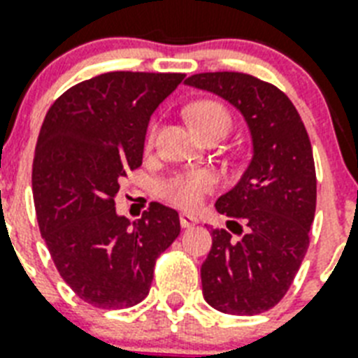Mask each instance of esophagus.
<instances>
[{
    "instance_id": "esophagus-1",
    "label": "esophagus",
    "mask_w": 358,
    "mask_h": 358,
    "mask_svg": "<svg viewBox=\"0 0 358 358\" xmlns=\"http://www.w3.org/2000/svg\"><path fill=\"white\" fill-rule=\"evenodd\" d=\"M199 223V217L197 215H193V214H180V225L184 229L187 227H193V225H197Z\"/></svg>"
}]
</instances>
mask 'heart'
Instances as JSON below:
<instances>
[{
  "label": "heart",
  "instance_id": "obj_1",
  "mask_svg": "<svg viewBox=\"0 0 358 358\" xmlns=\"http://www.w3.org/2000/svg\"><path fill=\"white\" fill-rule=\"evenodd\" d=\"M187 118L195 131L206 129L210 125H225L229 129L231 125L227 110L214 101H201L191 105L187 108ZM214 184V176L206 171H189L163 180L157 185V193L161 199H165L167 203L178 208L193 210L203 203L204 195L212 191Z\"/></svg>",
  "mask_w": 358,
  "mask_h": 358
}]
</instances>
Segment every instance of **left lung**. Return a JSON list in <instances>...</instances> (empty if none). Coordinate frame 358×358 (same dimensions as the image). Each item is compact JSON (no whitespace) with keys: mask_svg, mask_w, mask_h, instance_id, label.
Instances as JSON below:
<instances>
[{"mask_svg":"<svg viewBox=\"0 0 358 358\" xmlns=\"http://www.w3.org/2000/svg\"><path fill=\"white\" fill-rule=\"evenodd\" d=\"M185 84L233 105L252 136L248 167L215 201L238 238L212 229L204 300L231 315L263 313L287 293L310 244L317 182L306 127L287 95L252 75L199 73Z\"/></svg>","mask_w":358,"mask_h":358,"instance_id":"obj_1","label":"left lung"}]
</instances>
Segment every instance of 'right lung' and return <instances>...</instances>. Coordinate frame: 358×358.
<instances>
[{"label": "right lung", "mask_w": 358, "mask_h": 358, "mask_svg": "<svg viewBox=\"0 0 358 358\" xmlns=\"http://www.w3.org/2000/svg\"><path fill=\"white\" fill-rule=\"evenodd\" d=\"M182 73L113 71L54 101L35 146L34 201L64 282L88 304L131 308L146 299L155 259L180 234L178 212L152 203L129 223L114 206L120 178L141 167L150 116Z\"/></svg>", "instance_id": "right-lung-1"}]
</instances>
